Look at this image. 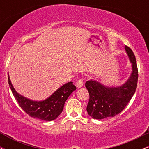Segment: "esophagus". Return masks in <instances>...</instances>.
I'll return each instance as SVG.
<instances>
[{
	"instance_id": "esophagus-1",
	"label": "esophagus",
	"mask_w": 149,
	"mask_h": 149,
	"mask_svg": "<svg viewBox=\"0 0 149 149\" xmlns=\"http://www.w3.org/2000/svg\"><path fill=\"white\" fill-rule=\"evenodd\" d=\"M83 84H84V82H83V79H79L77 80L76 86L78 87V88H81V87H83Z\"/></svg>"
}]
</instances>
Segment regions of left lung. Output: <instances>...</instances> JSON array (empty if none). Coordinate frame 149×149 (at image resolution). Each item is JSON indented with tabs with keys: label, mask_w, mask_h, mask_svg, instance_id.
Returning <instances> with one entry per match:
<instances>
[{
	"label": "left lung",
	"mask_w": 149,
	"mask_h": 149,
	"mask_svg": "<svg viewBox=\"0 0 149 149\" xmlns=\"http://www.w3.org/2000/svg\"><path fill=\"white\" fill-rule=\"evenodd\" d=\"M125 50L132 64V73L127 81L118 88H107L95 80L85 83L90 99L87 111L95 119L114 117L125 108L134 95L137 87L138 69L134 52L127 46Z\"/></svg>",
	"instance_id": "1"
}]
</instances>
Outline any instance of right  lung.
<instances>
[{"label":"right lung","mask_w":149,"mask_h":149,"mask_svg":"<svg viewBox=\"0 0 149 149\" xmlns=\"http://www.w3.org/2000/svg\"><path fill=\"white\" fill-rule=\"evenodd\" d=\"M8 83L15 100L24 112L31 117L46 121L53 120L60 115L66 100L76 89V87L69 82L58 89L47 100L42 102H35L19 95L13 88L9 76Z\"/></svg>","instance_id":"obj_1"}]
</instances>
